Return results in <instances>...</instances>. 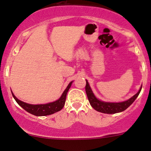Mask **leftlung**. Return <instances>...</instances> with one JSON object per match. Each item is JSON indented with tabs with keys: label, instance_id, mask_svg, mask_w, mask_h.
<instances>
[{
	"label": "left lung",
	"instance_id": "8db88e82",
	"mask_svg": "<svg viewBox=\"0 0 151 151\" xmlns=\"http://www.w3.org/2000/svg\"><path fill=\"white\" fill-rule=\"evenodd\" d=\"M141 89H142V86L140 87L139 91L134 96H133L129 99L125 101H122V102H106V101H101V100L96 98L87 80L86 86H85V91H86L87 96H88L89 102H90L92 107L95 110H96L97 111L109 114L119 113V112H122L126 110L135 101V99L137 98L139 93H140Z\"/></svg>",
	"mask_w": 151,
	"mask_h": 151
}]
</instances>
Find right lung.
I'll return each mask as SVG.
<instances>
[{
  "instance_id": "obj_1",
  "label": "right lung",
  "mask_w": 151,
  "mask_h": 151,
  "mask_svg": "<svg viewBox=\"0 0 151 151\" xmlns=\"http://www.w3.org/2000/svg\"><path fill=\"white\" fill-rule=\"evenodd\" d=\"M72 82L73 81L68 85V86L65 89L64 91L63 92L61 96L57 101L45 104L35 105L27 104V103H24L23 101L19 100L17 97L14 96L12 91V93L13 97L15 99V101H17V104L19 105L22 109H24L26 111L29 112V114H33L35 116H47L54 114L55 112L59 111H61L63 109L65 105V102H66V95H67L69 88H71Z\"/></svg>"
}]
</instances>
